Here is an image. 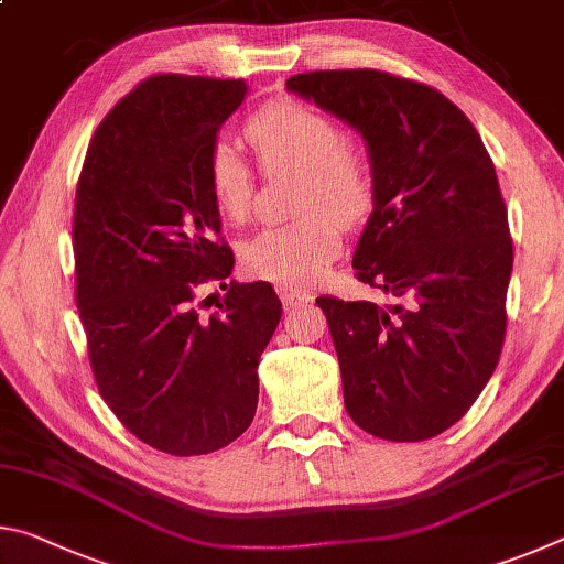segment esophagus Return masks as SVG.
Returning <instances> with one entry per match:
<instances>
[{
    "label": "esophagus",
    "mask_w": 564,
    "mask_h": 564,
    "mask_svg": "<svg viewBox=\"0 0 564 564\" xmlns=\"http://www.w3.org/2000/svg\"><path fill=\"white\" fill-rule=\"evenodd\" d=\"M279 295L285 308H293V305H301V303H308L311 295L303 293V291H293V289H283V285H279Z\"/></svg>",
    "instance_id": "1"
}]
</instances>
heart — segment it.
<instances>
[{
    "label": "heart",
    "mask_w": 564,
    "mask_h": 564,
    "mask_svg": "<svg viewBox=\"0 0 564 564\" xmlns=\"http://www.w3.org/2000/svg\"><path fill=\"white\" fill-rule=\"evenodd\" d=\"M246 139L261 166L301 171V194L291 224L248 238L241 263L251 275L293 291L313 289L338 259L340 226H356L376 204V166L360 144L346 139L330 113L299 99H279L246 121ZM206 184L221 216L243 221L253 202V171L226 141L206 156Z\"/></svg>",
    "instance_id": "obj_1"
}]
</instances>
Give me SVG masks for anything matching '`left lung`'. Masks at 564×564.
Segmentation results:
<instances>
[{
    "label": "left lung",
    "mask_w": 564,
    "mask_h": 564,
    "mask_svg": "<svg viewBox=\"0 0 564 564\" xmlns=\"http://www.w3.org/2000/svg\"><path fill=\"white\" fill-rule=\"evenodd\" d=\"M348 121L376 166L352 269L393 305L321 295L352 423L395 443L455 425L488 386L508 328L512 238L473 121L427 84L378 69L285 82Z\"/></svg>",
    "instance_id": "8db88e82"
}]
</instances>
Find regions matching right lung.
Here are the masks:
<instances>
[{
	"mask_svg": "<svg viewBox=\"0 0 564 564\" xmlns=\"http://www.w3.org/2000/svg\"><path fill=\"white\" fill-rule=\"evenodd\" d=\"M246 91L243 79L149 76L99 123L76 184V308L94 380L129 433L178 457L246 433L283 313L271 283L226 285L234 253L206 184L216 131ZM212 280L229 291L202 319L195 289Z\"/></svg>",
	"mask_w": 564,
	"mask_h": 564,
	"instance_id": "obj_1",
	"label": "right lung"
}]
</instances>
